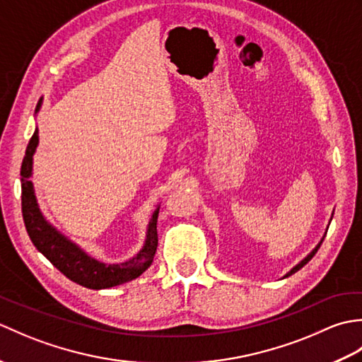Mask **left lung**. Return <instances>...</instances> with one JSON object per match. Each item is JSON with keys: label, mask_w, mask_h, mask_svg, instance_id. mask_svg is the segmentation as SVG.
Wrapping results in <instances>:
<instances>
[{"label": "left lung", "mask_w": 362, "mask_h": 362, "mask_svg": "<svg viewBox=\"0 0 362 362\" xmlns=\"http://www.w3.org/2000/svg\"><path fill=\"white\" fill-rule=\"evenodd\" d=\"M332 219H333V216H332ZM325 235H327V232H325ZM324 238H325V236H324ZM324 238H322V240H320V243H319V244L316 245V247H314V249H313V252H310V253H308V255H306V257H305V258H303L302 261H300V263H298V264H296L294 267H292V269H291V271H289V272H288L286 275H284V276H283V279H286V276H289V275H292V274H296V272H297V271H300V269H302V267H303V266H305L306 263H308V261H310V259H311V258H313L314 255H316V252L319 250V247H320V244H322V241H324Z\"/></svg>", "instance_id": "8db88e82"}]
</instances>
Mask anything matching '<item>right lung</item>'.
Listing matches in <instances>:
<instances>
[{"label": "right lung", "mask_w": 362, "mask_h": 362, "mask_svg": "<svg viewBox=\"0 0 362 362\" xmlns=\"http://www.w3.org/2000/svg\"><path fill=\"white\" fill-rule=\"evenodd\" d=\"M43 99L40 98L35 113L40 110ZM38 146V129L30 138L26 148L25 158L21 163V211L28 235L37 250L48 258L54 267L68 276L71 281L81 284L88 289H107L118 286V284L127 283L140 276L148 269L156 255L158 236H157V206L149 221L148 232L141 250L135 257L124 261V263H103L93 257H90L86 250H82L78 244L68 240L65 235L59 232L45 219L40 209H38L34 185L30 182L33 177V160Z\"/></svg>", "instance_id": "1"}]
</instances>
